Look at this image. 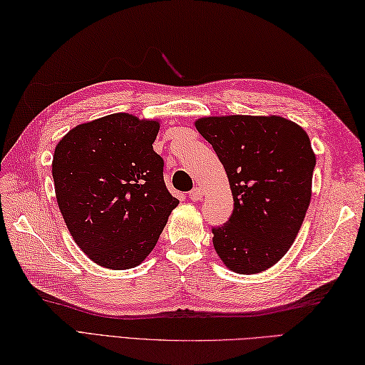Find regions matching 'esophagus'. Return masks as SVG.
I'll return each instance as SVG.
<instances>
[{"instance_id": "obj_1", "label": "esophagus", "mask_w": 365, "mask_h": 365, "mask_svg": "<svg viewBox=\"0 0 365 365\" xmlns=\"http://www.w3.org/2000/svg\"><path fill=\"white\" fill-rule=\"evenodd\" d=\"M189 198H190L192 201H198V200H201V198H202V190H201L200 187H195V189H192V190L189 192Z\"/></svg>"}]
</instances>
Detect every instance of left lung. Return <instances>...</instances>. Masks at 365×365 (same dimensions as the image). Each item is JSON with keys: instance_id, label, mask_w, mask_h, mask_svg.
<instances>
[{"instance_id": "1", "label": "left lung", "mask_w": 365, "mask_h": 365, "mask_svg": "<svg viewBox=\"0 0 365 365\" xmlns=\"http://www.w3.org/2000/svg\"><path fill=\"white\" fill-rule=\"evenodd\" d=\"M215 150L234 197L213 247L237 274L269 269L288 252L311 200L316 155L307 131L280 115H209L195 120Z\"/></svg>"}]
</instances>
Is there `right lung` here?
<instances>
[{
    "label": "right lung",
    "mask_w": 365,
    "mask_h": 365,
    "mask_svg": "<svg viewBox=\"0 0 365 365\" xmlns=\"http://www.w3.org/2000/svg\"><path fill=\"white\" fill-rule=\"evenodd\" d=\"M159 125L158 119L114 113L80 123L56 147L58 209L77 246L103 268L144 262L180 204L153 150Z\"/></svg>",
    "instance_id": "obj_1"
}]
</instances>
